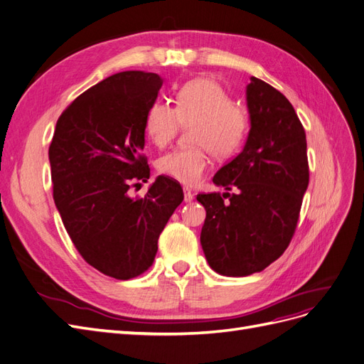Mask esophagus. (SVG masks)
I'll return each mask as SVG.
<instances>
[{"label": "esophagus", "instance_id": "1", "mask_svg": "<svg viewBox=\"0 0 364 364\" xmlns=\"http://www.w3.org/2000/svg\"><path fill=\"white\" fill-rule=\"evenodd\" d=\"M194 198V194L191 193L190 188H183V202L185 203H191Z\"/></svg>", "mask_w": 364, "mask_h": 364}]
</instances>
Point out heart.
I'll use <instances>...</instances> for the list:
<instances>
[{
    "mask_svg": "<svg viewBox=\"0 0 364 364\" xmlns=\"http://www.w3.org/2000/svg\"><path fill=\"white\" fill-rule=\"evenodd\" d=\"M182 124H194L191 143L196 147L173 150L159 158L158 170L183 185H196L209 168V154L228 159L242 147L250 119L245 108L233 104L220 84L197 78L178 90L176 107L155 101L146 112L144 129L156 147L170 144Z\"/></svg>",
    "mask_w": 364,
    "mask_h": 364,
    "instance_id": "heart-1",
    "label": "heart"
}]
</instances>
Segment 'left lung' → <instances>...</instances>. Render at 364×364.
I'll return each mask as SVG.
<instances>
[{
	"mask_svg": "<svg viewBox=\"0 0 364 364\" xmlns=\"http://www.w3.org/2000/svg\"><path fill=\"white\" fill-rule=\"evenodd\" d=\"M245 99L250 131L242 152L212 179L235 193L197 196L206 209L203 253L228 277L260 272L284 253L309 186L306 132L292 104L256 77Z\"/></svg>",
	"mask_w": 364,
	"mask_h": 364,
	"instance_id": "obj_1",
	"label": "left lung"
}]
</instances>
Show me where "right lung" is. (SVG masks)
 Here are the masks:
<instances>
[{"label":"right lung","mask_w":364,"mask_h":364,"mask_svg":"<svg viewBox=\"0 0 364 364\" xmlns=\"http://www.w3.org/2000/svg\"><path fill=\"white\" fill-rule=\"evenodd\" d=\"M156 73L120 72L85 90L63 111L49 146L54 202L73 245L93 268L129 280L154 263L158 237L183 200L181 185L147 182L144 119L162 85Z\"/></svg>","instance_id":"right-lung-1"}]
</instances>
